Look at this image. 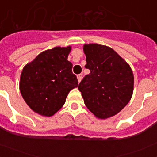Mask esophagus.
Returning <instances> with one entry per match:
<instances>
[{
	"mask_svg": "<svg viewBox=\"0 0 157 157\" xmlns=\"http://www.w3.org/2000/svg\"><path fill=\"white\" fill-rule=\"evenodd\" d=\"M77 78H78V82H81V80H82V74L78 75Z\"/></svg>",
	"mask_w": 157,
	"mask_h": 157,
	"instance_id": "obj_1",
	"label": "esophagus"
}]
</instances>
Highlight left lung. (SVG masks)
I'll return each mask as SVG.
<instances>
[{"mask_svg":"<svg viewBox=\"0 0 157 157\" xmlns=\"http://www.w3.org/2000/svg\"><path fill=\"white\" fill-rule=\"evenodd\" d=\"M86 68L90 73L78 85L87 109L98 119L115 116L128 104L134 90L130 65L112 48L98 44L84 45Z\"/></svg>","mask_w":157,"mask_h":157,"instance_id":"obj_1","label":"left lung"}]
</instances>
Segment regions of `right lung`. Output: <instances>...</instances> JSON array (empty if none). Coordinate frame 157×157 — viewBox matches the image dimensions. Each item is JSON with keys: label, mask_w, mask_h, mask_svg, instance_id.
Here are the masks:
<instances>
[{"label": "right lung", "mask_w": 157, "mask_h": 157, "mask_svg": "<svg viewBox=\"0 0 157 157\" xmlns=\"http://www.w3.org/2000/svg\"><path fill=\"white\" fill-rule=\"evenodd\" d=\"M71 47H55L41 52L23 67L19 90L34 112L50 117L64 105L68 93L78 85L67 60Z\"/></svg>", "instance_id": "obj_1"}]
</instances>
